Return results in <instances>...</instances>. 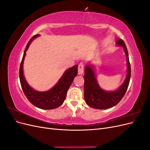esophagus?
<instances>
[{"instance_id":"esophagus-1","label":"esophagus","mask_w":150,"mask_h":150,"mask_svg":"<svg viewBox=\"0 0 150 150\" xmlns=\"http://www.w3.org/2000/svg\"><path fill=\"white\" fill-rule=\"evenodd\" d=\"M84 73V65L82 63H80L78 66V74L82 75Z\"/></svg>"}]
</instances>
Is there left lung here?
I'll return each instance as SVG.
<instances>
[{
	"label": "left lung",
	"mask_w": 150,
	"mask_h": 150,
	"mask_svg": "<svg viewBox=\"0 0 150 150\" xmlns=\"http://www.w3.org/2000/svg\"><path fill=\"white\" fill-rule=\"evenodd\" d=\"M116 46L122 47L126 57L127 74L120 87L114 91H105L99 86L95 74V66L89 62L84 67V100L88 106L99 110H105L116 106L123 98L129 86L131 78V66L128 50L123 40L116 39Z\"/></svg>",
	"instance_id": "obj_1"
}]
</instances>
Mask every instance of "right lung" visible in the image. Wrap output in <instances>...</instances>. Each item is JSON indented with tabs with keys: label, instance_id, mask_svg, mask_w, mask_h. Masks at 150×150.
Wrapping results in <instances>:
<instances>
[{
	"label": "right lung",
	"instance_id": "obj_1",
	"mask_svg": "<svg viewBox=\"0 0 150 150\" xmlns=\"http://www.w3.org/2000/svg\"><path fill=\"white\" fill-rule=\"evenodd\" d=\"M39 35V34L34 35L27 44L20 66V82L25 96L34 106L42 110H52L60 106L64 103L67 90L75 77L78 75V65H75L66 70L57 83L48 91H38L30 87L24 77L23 70L24 61L26 51H28L30 44L34 39Z\"/></svg>",
	"mask_w": 150,
	"mask_h": 150
}]
</instances>
